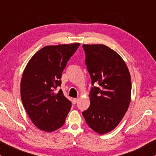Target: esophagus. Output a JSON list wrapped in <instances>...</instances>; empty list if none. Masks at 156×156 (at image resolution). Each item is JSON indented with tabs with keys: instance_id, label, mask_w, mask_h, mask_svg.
Instances as JSON below:
<instances>
[{
	"instance_id": "1",
	"label": "esophagus",
	"mask_w": 156,
	"mask_h": 156,
	"mask_svg": "<svg viewBox=\"0 0 156 156\" xmlns=\"http://www.w3.org/2000/svg\"><path fill=\"white\" fill-rule=\"evenodd\" d=\"M78 102V98H73V103L76 104V103Z\"/></svg>"
}]
</instances>
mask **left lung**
<instances>
[{"label": "left lung", "mask_w": 156, "mask_h": 156, "mask_svg": "<svg viewBox=\"0 0 156 156\" xmlns=\"http://www.w3.org/2000/svg\"><path fill=\"white\" fill-rule=\"evenodd\" d=\"M86 64L93 87L90 106L82 113L86 123L99 134L117 126L128 111L131 96V80L128 66L118 53L103 44L83 45Z\"/></svg>", "instance_id": "8db88e82"}]
</instances>
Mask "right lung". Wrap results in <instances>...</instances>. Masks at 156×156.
<instances>
[{
    "mask_svg": "<svg viewBox=\"0 0 156 156\" xmlns=\"http://www.w3.org/2000/svg\"><path fill=\"white\" fill-rule=\"evenodd\" d=\"M79 43L47 45L37 51L25 68L20 96L29 118L37 128L55 131L63 126L71 103L60 90L61 76Z\"/></svg>",
    "mask_w": 156,
    "mask_h": 156,
    "instance_id": "right-lung-1",
    "label": "right lung"
}]
</instances>
